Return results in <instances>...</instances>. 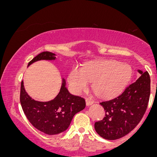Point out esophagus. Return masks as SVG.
Returning <instances> with one entry per match:
<instances>
[{
  "instance_id": "1",
  "label": "esophagus",
  "mask_w": 157,
  "mask_h": 157,
  "mask_svg": "<svg viewBox=\"0 0 157 157\" xmlns=\"http://www.w3.org/2000/svg\"><path fill=\"white\" fill-rule=\"evenodd\" d=\"M94 103V102L91 98H86V105H87V106H89L90 105H92V104Z\"/></svg>"
}]
</instances>
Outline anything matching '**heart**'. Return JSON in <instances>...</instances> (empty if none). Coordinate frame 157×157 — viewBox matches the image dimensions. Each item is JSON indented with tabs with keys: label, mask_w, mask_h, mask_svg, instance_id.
<instances>
[{
	"label": "heart",
	"mask_w": 157,
	"mask_h": 157,
	"mask_svg": "<svg viewBox=\"0 0 157 157\" xmlns=\"http://www.w3.org/2000/svg\"><path fill=\"white\" fill-rule=\"evenodd\" d=\"M132 68L128 63L113 60H101L88 63L83 69L74 67L68 81L76 94L88 89L94 81V89L102 98H111L121 91L130 79Z\"/></svg>",
	"instance_id": "heart-1"
}]
</instances>
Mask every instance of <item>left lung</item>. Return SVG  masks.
Here are the masks:
<instances>
[{
  "label": "left lung",
  "instance_id": "1",
  "mask_svg": "<svg viewBox=\"0 0 157 157\" xmlns=\"http://www.w3.org/2000/svg\"><path fill=\"white\" fill-rule=\"evenodd\" d=\"M137 71L141 76L121 94L100 103L105 110V117L95 122L94 127L104 139L115 140L128 135L146 112L150 96V77L147 71Z\"/></svg>",
  "mask_w": 157,
  "mask_h": 157
}]
</instances>
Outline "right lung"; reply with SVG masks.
Segmentation results:
<instances>
[{"label":"right lung","instance_id":"obj_1","mask_svg":"<svg viewBox=\"0 0 157 157\" xmlns=\"http://www.w3.org/2000/svg\"><path fill=\"white\" fill-rule=\"evenodd\" d=\"M55 59V54L43 52L29 62L28 67L37 61ZM20 100L23 112L29 122L38 130L49 135H58L67 130L74 115L86 107V101L83 98L69 92L64 78H62L58 95L47 102H40L32 98L25 91L22 81Z\"/></svg>","mask_w":157,"mask_h":157}]
</instances>
